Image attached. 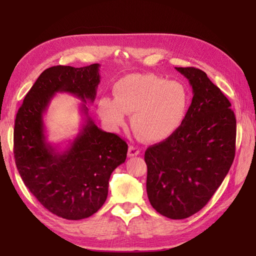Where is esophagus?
I'll return each mask as SVG.
<instances>
[{
	"mask_svg": "<svg viewBox=\"0 0 256 256\" xmlns=\"http://www.w3.org/2000/svg\"><path fill=\"white\" fill-rule=\"evenodd\" d=\"M138 154H140V150H138V147H134V146H129V148H128V156H129V157H134V156H138Z\"/></svg>",
	"mask_w": 256,
	"mask_h": 256,
	"instance_id": "obj_1",
	"label": "esophagus"
}]
</instances>
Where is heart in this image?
I'll list each match as a JSON object with an SVG mask.
<instances>
[{
	"label": "heart",
	"mask_w": 256,
	"mask_h": 256,
	"mask_svg": "<svg viewBox=\"0 0 256 256\" xmlns=\"http://www.w3.org/2000/svg\"><path fill=\"white\" fill-rule=\"evenodd\" d=\"M114 98L99 100L98 112L110 126L118 128L131 114V126L144 141L156 143L180 127L188 110L184 85L154 74H132L114 85Z\"/></svg>",
	"instance_id": "obj_1"
}]
</instances>
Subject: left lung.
<instances>
[{"label":"left lung","instance_id":"left-lung-1","mask_svg":"<svg viewBox=\"0 0 256 256\" xmlns=\"http://www.w3.org/2000/svg\"><path fill=\"white\" fill-rule=\"evenodd\" d=\"M189 80L193 97L180 127L145 152L146 190L152 206L170 219L200 212L235 158L236 118L230 102L207 74L175 67Z\"/></svg>","mask_w":256,"mask_h":256}]
</instances>
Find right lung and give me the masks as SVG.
<instances>
[{"instance_id":"1","label":"right lung","mask_w":256,"mask_h":256,"mask_svg":"<svg viewBox=\"0 0 256 256\" xmlns=\"http://www.w3.org/2000/svg\"><path fill=\"white\" fill-rule=\"evenodd\" d=\"M99 64L46 69L19 108L14 128V154L23 182L49 212L67 220L97 212L108 196L112 172L124 164L128 145L118 134L96 126L84 104L94 102ZM56 92L82 100L84 122L63 152L46 142L43 114Z\"/></svg>"}]
</instances>
